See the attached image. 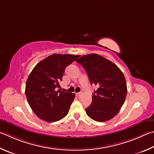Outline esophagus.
Wrapping results in <instances>:
<instances>
[{"instance_id": "obj_1", "label": "esophagus", "mask_w": 154, "mask_h": 154, "mask_svg": "<svg viewBox=\"0 0 154 154\" xmlns=\"http://www.w3.org/2000/svg\"><path fill=\"white\" fill-rule=\"evenodd\" d=\"M81 94H82V92H79V93H75V95H76L77 97L80 96Z\"/></svg>"}]
</instances>
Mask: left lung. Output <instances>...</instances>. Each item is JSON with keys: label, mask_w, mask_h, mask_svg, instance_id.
<instances>
[{"label": "left lung", "mask_w": 154, "mask_h": 154, "mask_svg": "<svg viewBox=\"0 0 154 154\" xmlns=\"http://www.w3.org/2000/svg\"><path fill=\"white\" fill-rule=\"evenodd\" d=\"M87 72L91 84L99 87L85 108L89 118L105 122L115 116L123 105L127 93L123 73L115 64L99 54L82 56L77 60Z\"/></svg>", "instance_id": "left-lung-1"}]
</instances>
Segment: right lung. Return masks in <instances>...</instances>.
I'll use <instances>...</instances> for the list:
<instances>
[{"instance_id":"add662e5","label":"right lung","mask_w":154,"mask_h":154,"mask_svg":"<svg viewBox=\"0 0 154 154\" xmlns=\"http://www.w3.org/2000/svg\"><path fill=\"white\" fill-rule=\"evenodd\" d=\"M79 57V55L53 54L38 63L31 72L26 82V95L38 118L52 122L68 114L75 94L58 89L65 68Z\"/></svg>"}]
</instances>
